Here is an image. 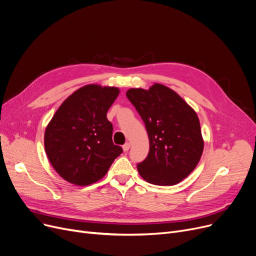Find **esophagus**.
Segmentation results:
<instances>
[{"mask_svg": "<svg viewBox=\"0 0 256 256\" xmlns=\"http://www.w3.org/2000/svg\"><path fill=\"white\" fill-rule=\"evenodd\" d=\"M130 147V144L128 142H126V144L122 146V148H124V152H128Z\"/></svg>", "mask_w": 256, "mask_h": 256, "instance_id": "1", "label": "esophagus"}]
</instances>
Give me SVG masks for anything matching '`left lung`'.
<instances>
[{"mask_svg":"<svg viewBox=\"0 0 256 256\" xmlns=\"http://www.w3.org/2000/svg\"><path fill=\"white\" fill-rule=\"evenodd\" d=\"M126 98L141 116L150 139V152L137 164L140 176L152 184L173 186L195 169L204 152L197 114L170 88L130 89Z\"/></svg>","mask_w":256,"mask_h":256,"instance_id":"8db88e82","label":"left lung"}]
</instances>
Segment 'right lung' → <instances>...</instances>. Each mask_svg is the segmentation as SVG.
<instances>
[{
  "instance_id": "right-lung-1",
  "label": "right lung",
  "mask_w": 256,
  "mask_h": 256,
  "mask_svg": "<svg viewBox=\"0 0 256 256\" xmlns=\"http://www.w3.org/2000/svg\"><path fill=\"white\" fill-rule=\"evenodd\" d=\"M115 87L87 85L66 98L44 134L52 166L65 180L87 186L100 180L122 148L112 140L106 112L118 96Z\"/></svg>"
}]
</instances>
